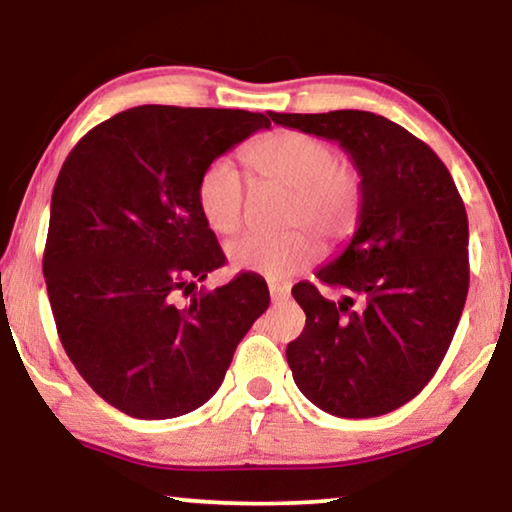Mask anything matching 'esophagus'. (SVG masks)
Masks as SVG:
<instances>
[{
	"label": "esophagus",
	"mask_w": 512,
	"mask_h": 512,
	"mask_svg": "<svg viewBox=\"0 0 512 512\" xmlns=\"http://www.w3.org/2000/svg\"><path fill=\"white\" fill-rule=\"evenodd\" d=\"M270 298L272 303H282V300L289 298V289L282 284H270Z\"/></svg>",
	"instance_id": "1"
}]
</instances>
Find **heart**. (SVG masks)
<instances>
[{"label":"heart","instance_id":"1","mask_svg":"<svg viewBox=\"0 0 512 512\" xmlns=\"http://www.w3.org/2000/svg\"><path fill=\"white\" fill-rule=\"evenodd\" d=\"M244 163L258 181L289 191L282 223L293 230L235 237L226 247L235 270L286 282L319 258L314 236L326 247H338L354 233L363 209V181L352 165L338 163L331 144L305 132L277 130L249 144ZM198 207L214 233L230 235L240 228L244 179L230 160L216 158L202 170Z\"/></svg>","mask_w":512,"mask_h":512}]
</instances>
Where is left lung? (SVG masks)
Instances as JSON below:
<instances>
[{"instance_id":"8db88e82","label":"left lung","mask_w":512,"mask_h":512,"mask_svg":"<svg viewBox=\"0 0 512 512\" xmlns=\"http://www.w3.org/2000/svg\"><path fill=\"white\" fill-rule=\"evenodd\" d=\"M270 118L338 142L363 181L354 237L317 270L345 296L335 303L310 282L291 291L307 317L286 347L293 380L328 415H387L429 384L464 312V200L431 146L389 118L359 109Z\"/></svg>"}]
</instances>
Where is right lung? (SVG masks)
Returning <instances> with one entry per match:
<instances>
[{
    "label": "right lung",
    "mask_w": 512,
    "mask_h": 512,
    "mask_svg": "<svg viewBox=\"0 0 512 512\" xmlns=\"http://www.w3.org/2000/svg\"><path fill=\"white\" fill-rule=\"evenodd\" d=\"M268 116L144 104L95 125L62 165L48 300L74 368L125 415L172 419L207 403L268 310V284L254 275L193 291L226 261L200 214V174L270 128Z\"/></svg>",
    "instance_id": "1"
}]
</instances>
